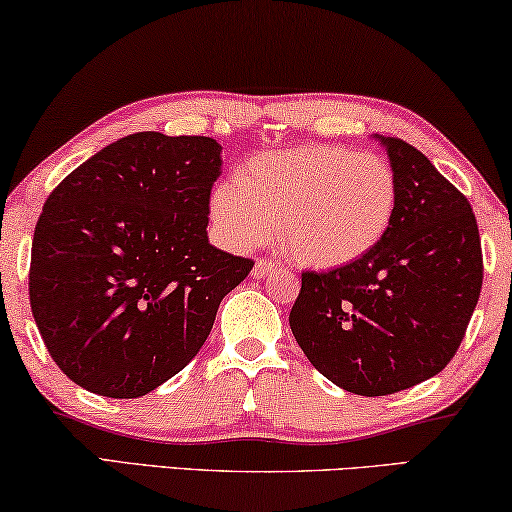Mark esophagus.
Listing matches in <instances>:
<instances>
[{
  "instance_id": "obj_1",
  "label": "esophagus",
  "mask_w": 512,
  "mask_h": 512,
  "mask_svg": "<svg viewBox=\"0 0 512 512\" xmlns=\"http://www.w3.org/2000/svg\"><path fill=\"white\" fill-rule=\"evenodd\" d=\"M276 266H278V264H273L271 259L259 257L257 262H255V266H253V276H255V278H266V276H269V273L276 271Z\"/></svg>"
}]
</instances>
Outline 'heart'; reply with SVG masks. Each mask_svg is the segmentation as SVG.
Masks as SVG:
<instances>
[{
	"label": "heart",
	"instance_id": "1",
	"mask_svg": "<svg viewBox=\"0 0 512 512\" xmlns=\"http://www.w3.org/2000/svg\"><path fill=\"white\" fill-rule=\"evenodd\" d=\"M391 160L340 144L257 154L211 197L213 223L234 248H282L308 269H340L375 250L393 223Z\"/></svg>",
	"mask_w": 512,
	"mask_h": 512
}]
</instances>
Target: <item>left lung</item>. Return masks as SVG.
<instances>
[{"mask_svg":"<svg viewBox=\"0 0 512 512\" xmlns=\"http://www.w3.org/2000/svg\"><path fill=\"white\" fill-rule=\"evenodd\" d=\"M398 177L393 223L375 250L303 271L289 326L308 361L349 393L391 395L451 363L483 287L471 204L421 151L381 137Z\"/></svg>","mask_w":512,"mask_h":512,"instance_id":"obj_1","label":"left lung"}]
</instances>
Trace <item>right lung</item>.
<instances>
[{
	"mask_svg": "<svg viewBox=\"0 0 512 512\" xmlns=\"http://www.w3.org/2000/svg\"><path fill=\"white\" fill-rule=\"evenodd\" d=\"M220 144L135 133L85 160L38 216L29 303L52 361L105 398H142L193 361L253 259L211 246Z\"/></svg>",
	"mask_w": 512,
	"mask_h": 512,
	"instance_id": "right-lung-1",
	"label": "right lung"
}]
</instances>
